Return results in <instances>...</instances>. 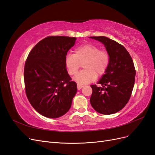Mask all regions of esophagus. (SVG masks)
Listing matches in <instances>:
<instances>
[{"label": "esophagus", "instance_id": "obj_1", "mask_svg": "<svg viewBox=\"0 0 155 155\" xmlns=\"http://www.w3.org/2000/svg\"><path fill=\"white\" fill-rule=\"evenodd\" d=\"M83 85H81V84H79V83L77 84V88L78 90H80V89H81L83 88Z\"/></svg>", "mask_w": 155, "mask_h": 155}]
</instances>
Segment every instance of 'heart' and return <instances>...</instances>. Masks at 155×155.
<instances>
[{"label":"heart","mask_w":155,"mask_h":155,"mask_svg":"<svg viewBox=\"0 0 155 155\" xmlns=\"http://www.w3.org/2000/svg\"><path fill=\"white\" fill-rule=\"evenodd\" d=\"M83 62L85 68L74 77V80L79 84H86L95 80L96 76L104 75L109 67L110 55L104 50H100L97 46L85 44L78 46L75 50V54H68L64 59V63L68 74L70 76L76 74Z\"/></svg>","instance_id":"heart-1"}]
</instances>
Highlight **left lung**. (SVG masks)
<instances>
[{"label":"left lung","mask_w":155,"mask_h":155,"mask_svg":"<svg viewBox=\"0 0 155 155\" xmlns=\"http://www.w3.org/2000/svg\"><path fill=\"white\" fill-rule=\"evenodd\" d=\"M105 46L110 63L97 84L91 85L90 102L96 111L112 114L120 111L129 101L134 85L136 70L133 61L123 45L104 36L91 37Z\"/></svg>","instance_id":"left-lung-1"}]
</instances>
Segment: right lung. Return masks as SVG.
I'll return each mask as SVG.
<instances>
[{
    "label": "right lung",
    "instance_id": "1",
    "mask_svg": "<svg viewBox=\"0 0 155 155\" xmlns=\"http://www.w3.org/2000/svg\"><path fill=\"white\" fill-rule=\"evenodd\" d=\"M76 37L48 36L39 41L28 55L24 80L28 100L39 114L56 118L66 114L77 92L64 63Z\"/></svg>",
    "mask_w": 155,
    "mask_h": 155
}]
</instances>
